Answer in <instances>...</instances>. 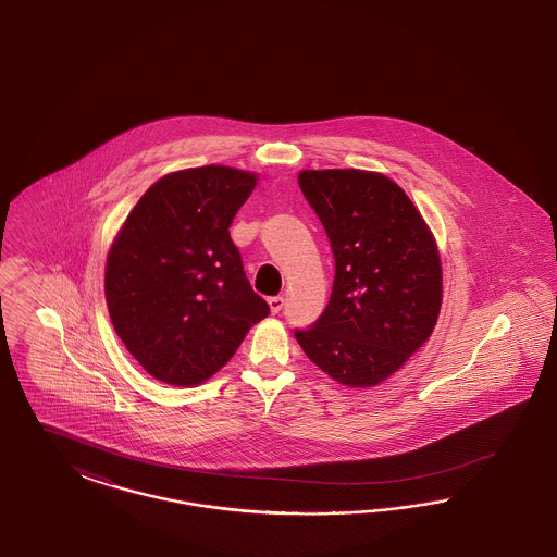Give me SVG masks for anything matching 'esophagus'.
I'll return each mask as SVG.
<instances>
[{
  "label": "esophagus",
  "mask_w": 557,
  "mask_h": 557,
  "mask_svg": "<svg viewBox=\"0 0 557 557\" xmlns=\"http://www.w3.org/2000/svg\"><path fill=\"white\" fill-rule=\"evenodd\" d=\"M269 306L272 313H281V309L285 306V299H283L281 295H278V297H270Z\"/></svg>",
  "instance_id": "1"
}]
</instances>
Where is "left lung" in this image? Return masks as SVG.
<instances>
[{
  "label": "left lung",
  "mask_w": 557,
  "mask_h": 557,
  "mask_svg": "<svg viewBox=\"0 0 557 557\" xmlns=\"http://www.w3.org/2000/svg\"><path fill=\"white\" fill-rule=\"evenodd\" d=\"M299 187L326 228L336 274L324 313L295 338L338 384L377 386L437 322L442 262L432 231L382 173L311 169Z\"/></svg>",
  "instance_id": "8db88e82"
}]
</instances>
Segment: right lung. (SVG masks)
Returning <instances> with one entry per match:
<instances>
[{"mask_svg": "<svg viewBox=\"0 0 557 557\" xmlns=\"http://www.w3.org/2000/svg\"><path fill=\"white\" fill-rule=\"evenodd\" d=\"M258 182L225 165L169 173L127 214L107 256L104 299L125 349L152 377L196 386L270 313L228 227Z\"/></svg>", "mask_w": 557, "mask_h": 557, "instance_id": "right-lung-1", "label": "right lung"}]
</instances>
